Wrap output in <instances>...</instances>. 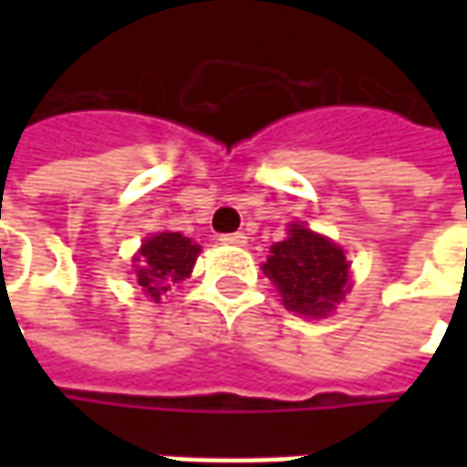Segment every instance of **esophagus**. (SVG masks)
Segmentation results:
<instances>
[{
  "mask_svg": "<svg viewBox=\"0 0 467 467\" xmlns=\"http://www.w3.org/2000/svg\"><path fill=\"white\" fill-rule=\"evenodd\" d=\"M221 242L228 244V246H244V244H246V236H244L242 231H236V234H223Z\"/></svg>",
  "mask_w": 467,
  "mask_h": 467,
  "instance_id": "34e87169",
  "label": "esophagus"
}]
</instances>
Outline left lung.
I'll use <instances>...</instances> for the list:
<instances>
[{"mask_svg": "<svg viewBox=\"0 0 467 467\" xmlns=\"http://www.w3.org/2000/svg\"><path fill=\"white\" fill-rule=\"evenodd\" d=\"M262 273L275 283L288 312L327 317L350 291V262L337 244L291 223L288 236L273 244Z\"/></svg>", "mask_w": 467, "mask_h": 467, "instance_id": "1", "label": "left lung"}]
</instances>
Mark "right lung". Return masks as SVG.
<instances>
[{"label":"right lung","mask_w":467,"mask_h":467,"mask_svg":"<svg viewBox=\"0 0 467 467\" xmlns=\"http://www.w3.org/2000/svg\"><path fill=\"white\" fill-rule=\"evenodd\" d=\"M200 244H194L189 236H182L176 231H161L140 246L135 254L137 285L142 294L161 304L163 294L173 283H182L192 275V267L200 254Z\"/></svg>","instance_id":"right-lung-1"}]
</instances>
